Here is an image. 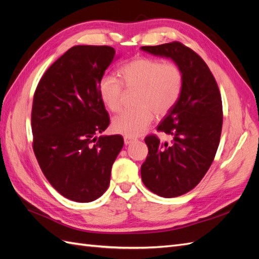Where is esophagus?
<instances>
[{"mask_svg":"<svg viewBox=\"0 0 259 259\" xmlns=\"http://www.w3.org/2000/svg\"><path fill=\"white\" fill-rule=\"evenodd\" d=\"M135 139L134 138H131V137H123V141H124V144H129V143H131L132 141H134Z\"/></svg>","mask_w":259,"mask_h":259,"instance_id":"34e87169","label":"esophagus"}]
</instances>
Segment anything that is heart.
Listing matches in <instances>:
<instances>
[{
  "instance_id": "obj_1",
  "label": "heart",
  "mask_w": 259,
  "mask_h": 259,
  "mask_svg": "<svg viewBox=\"0 0 259 259\" xmlns=\"http://www.w3.org/2000/svg\"><path fill=\"white\" fill-rule=\"evenodd\" d=\"M121 81L114 75H104L98 83L102 102L110 111L122 107L124 88L140 89L138 109H128L115 117L112 128L118 134L137 137L147 130L154 119L167 115L180 101L184 89V73L173 61L141 57L119 69Z\"/></svg>"
}]
</instances>
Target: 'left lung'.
I'll use <instances>...</instances> for the list:
<instances>
[{"mask_svg":"<svg viewBox=\"0 0 259 259\" xmlns=\"http://www.w3.org/2000/svg\"><path fill=\"white\" fill-rule=\"evenodd\" d=\"M141 49L171 58L184 73L180 101L157 127L173 140L145 137L149 153L141 166L142 182L152 193L178 197L200 183L214 160L223 122L221 94L207 63L187 46L173 41Z\"/></svg>","mask_w":259,"mask_h":259,"instance_id":"left-lung-1","label":"left lung"}]
</instances>
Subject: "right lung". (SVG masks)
Masks as SVG:
<instances>
[{
  "instance_id": "1",
  "label": "right lung",
  "mask_w": 259,
  "mask_h": 259,
  "mask_svg": "<svg viewBox=\"0 0 259 259\" xmlns=\"http://www.w3.org/2000/svg\"><path fill=\"white\" fill-rule=\"evenodd\" d=\"M109 46H75L39 81L31 109L32 150L59 194L90 202L107 190L111 166L123 147L120 135L96 138L110 119L98 83L114 60Z\"/></svg>"
}]
</instances>
